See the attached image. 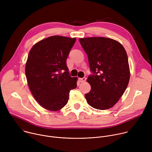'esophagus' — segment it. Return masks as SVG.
<instances>
[{"instance_id": "1", "label": "esophagus", "mask_w": 152, "mask_h": 152, "mask_svg": "<svg viewBox=\"0 0 152 152\" xmlns=\"http://www.w3.org/2000/svg\"><path fill=\"white\" fill-rule=\"evenodd\" d=\"M79 80L80 82H83L86 80V77H82V78H79Z\"/></svg>"}]
</instances>
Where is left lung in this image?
I'll return each mask as SVG.
<instances>
[{
	"label": "left lung",
	"instance_id": "obj_1",
	"mask_svg": "<svg viewBox=\"0 0 152 152\" xmlns=\"http://www.w3.org/2000/svg\"><path fill=\"white\" fill-rule=\"evenodd\" d=\"M79 40L87 54L92 72L86 80L91 86L85 95L86 101L95 109H110L124 94L129 83L126 52L120 42L111 38L89 37Z\"/></svg>",
	"mask_w": 152,
	"mask_h": 152
}]
</instances>
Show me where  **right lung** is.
I'll list each match as a JSON object with an SVG mask.
<instances>
[{
    "label": "right lung",
    "instance_id": "right-lung-1",
    "mask_svg": "<svg viewBox=\"0 0 152 152\" xmlns=\"http://www.w3.org/2000/svg\"><path fill=\"white\" fill-rule=\"evenodd\" d=\"M75 41V38L52 36L36 43L29 53L25 68L29 87L46 110H61L70 90L77 87V78L70 76L66 64Z\"/></svg>",
    "mask_w": 152,
    "mask_h": 152
}]
</instances>
